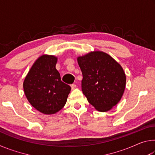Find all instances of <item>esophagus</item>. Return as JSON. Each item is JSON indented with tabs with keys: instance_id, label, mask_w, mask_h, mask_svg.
Returning a JSON list of instances; mask_svg holds the SVG:
<instances>
[{
	"instance_id": "obj_1",
	"label": "esophagus",
	"mask_w": 155,
	"mask_h": 155,
	"mask_svg": "<svg viewBox=\"0 0 155 155\" xmlns=\"http://www.w3.org/2000/svg\"><path fill=\"white\" fill-rule=\"evenodd\" d=\"M76 87H77V85H75V84H72V85H71V88L72 90H74V89H76Z\"/></svg>"
}]
</instances>
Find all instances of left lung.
I'll use <instances>...</instances> for the list:
<instances>
[{
	"label": "left lung",
	"mask_w": 155,
	"mask_h": 155,
	"mask_svg": "<svg viewBox=\"0 0 155 155\" xmlns=\"http://www.w3.org/2000/svg\"><path fill=\"white\" fill-rule=\"evenodd\" d=\"M83 74L81 87L89 103L101 112L116 105L126 87V75L120 64L106 52L93 51L77 57Z\"/></svg>",
	"instance_id": "1"
}]
</instances>
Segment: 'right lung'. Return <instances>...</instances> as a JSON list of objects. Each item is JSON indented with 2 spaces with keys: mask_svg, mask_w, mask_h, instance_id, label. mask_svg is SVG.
Segmentation results:
<instances>
[{
  "mask_svg": "<svg viewBox=\"0 0 155 155\" xmlns=\"http://www.w3.org/2000/svg\"><path fill=\"white\" fill-rule=\"evenodd\" d=\"M57 57L43 54L34 62L23 83L28 101L46 115L56 114L66 103L71 87L63 83L56 69Z\"/></svg>",
  "mask_w": 155,
  "mask_h": 155,
  "instance_id": "add662e5",
  "label": "right lung"
}]
</instances>
